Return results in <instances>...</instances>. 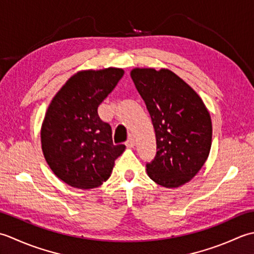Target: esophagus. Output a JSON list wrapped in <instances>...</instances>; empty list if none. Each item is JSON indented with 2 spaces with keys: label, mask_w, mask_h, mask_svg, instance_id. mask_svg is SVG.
<instances>
[{
  "label": "esophagus",
  "mask_w": 254,
  "mask_h": 254,
  "mask_svg": "<svg viewBox=\"0 0 254 254\" xmlns=\"http://www.w3.org/2000/svg\"><path fill=\"white\" fill-rule=\"evenodd\" d=\"M126 146H127V148H133V146H134V139L132 137H129V139L127 140V142H126Z\"/></svg>",
  "instance_id": "esophagus-1"
}]
</instances>
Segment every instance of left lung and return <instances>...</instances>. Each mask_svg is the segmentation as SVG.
Returning a JSON list of instances; mask_svg holds the SVG:
<instances>
[{
  "mask_svg": "<svg viewBox=\"0 0 254 254\" xmlns=\"http://www.w3.org/2000/svg\"><path fill=\"white\" fill-rule=\"evenodd\" d=\"M130 75L156 132L157 154L147 163L148 177L163 188H180L198 173L209 156V112L193 87L169 69L134 68Z\"/></svg>",
  "mask_w": 254,
  "mask_h": 254,
  "instance_id": "8db88e82",
  "label": "left lung"
}]
</instances>
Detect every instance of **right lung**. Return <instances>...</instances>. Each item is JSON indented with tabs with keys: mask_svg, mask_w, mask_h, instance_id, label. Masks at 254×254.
I'll return each instance as SVG.
<instances>
[{
	"mask_svg": "<svg viewBox=\"0 0 254 254\" xmlns=\"http://www.w3.org/2000/svg\"><path fill=\"white\" fill-rule=\"evenodd\" d=\"M124 73L112 66L76 72L47 108L40 129L41 149L56 177L72 188L101 186L125 151L124 144L114 146L111 126L97 114Z\"/></svg>",
	"mask_w": 254,
	"mask_h": 254,
	"instance_id": "right-lung-1",
	"label": "right lung"
}]
</instances>
